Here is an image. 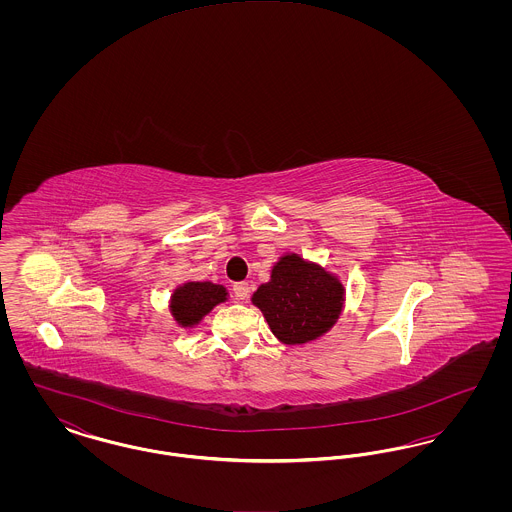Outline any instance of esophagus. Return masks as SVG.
Segmentation results:
<instances>
[{
	"label": "esophagus",
	"mask_w": 512,
	"mask_h": 512,
	"mask_svg": "<svg viewBox=\"0 0 512 512\" xmlns=\"http://www.w3.org/2000/svg\"><path fill=\"white\" fill-rule=\"evenodd\" d=\"M234 295L238 301H244L245 297L249 295V284L247 282H238L234 284Z\"/></svg>",
	"instance_id": "esophagus-1"
}]
</instances>
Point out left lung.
Listing matches in <instances>:
<instances>
[{
    "mask_svg": "<svg viewBox=\"0 0 512 512\" xmlns=\"http://www.w3.org/2000/svg\"><path fill=\"white\" fill-rule=\"evenodd\" d=\"M270 332L284 345H305L328 334L345 307V288L338 274L284 253L272 268L270 280L251 295Z\"/></svg>",
    "mask_w": 512,
    "mask_h": 512,
    "instance_id": "obj_1",
    "label": "left lung"
}]
</instances>
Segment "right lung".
I'll list each match as a JSON object with an SVG mask.
<instances>
[{
  "label": "right lung",
  "mask_w": 512,
  "mask_h": 512,
  "mask_svg": "<svg viewBox=\"0 0 512 512\" xmlns=\"http://www.w3.org/2000/svg\"><path fill=\"white\" fill-rule=\"evenodd\" d=\"M228 290L209 280H188L174 288L169 299V311L178 328H194L217 305L228 301Z\"/></svg>",
  "instance_id": "add662e5"
}]
</instances>
